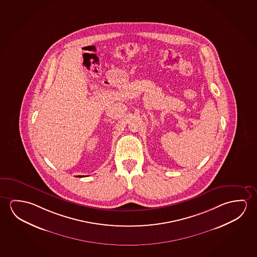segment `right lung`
<instances>
[{"instance_id": "1", "label": "right lung", "mask_w": 257, "mask_h": 257, "mask_svg": "<svg viewBox=\"0 0 257 257\" xmlns=\"http://www.w3.org/2000/svg\"><path fill=\"white\" fill-rule=\"evenodd\" d=\"M77 177H83V175H79V176H77Z\"/></svg>"}]
</instances>
